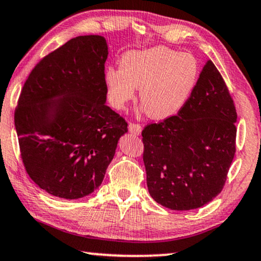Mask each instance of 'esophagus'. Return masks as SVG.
Wrapping results in <instances>:
<instances>
[{
    "label": "esophagus",
    "mask_w": 261,
    "mask_h": 261,
    "mask_svg": "<svg viewBox=\"0 0 261 261\" xmlns=\"http://www.w3.org/2000/svg\"><path fill=\"white\" fill-rule=\"evenodd\" d=\"M129 131L134 135H141L142 134V126L138 123H130L129 124Z\"/></svg>",
    "instance_id": "esophagus-1"
}]
</instances>
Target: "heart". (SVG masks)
Returning <instances> with one entry per match:
<instances>
[{
	"mask_svg": "<svg viewBox=\"0 0 261 261\" xmlns=\"http://www.w3.org/2000/svg\"><path fill=\"white\" fill-rule=\"evenodd\" d=\"M200 68L191 54L165 46L129 51L120 58V69H108L106 82L110 100L123 108L139 90L143 111L153 119L176 115L196 88Z\"/></svg>",
	"mask_w": 261,
	"mask_h": 261,
	"instance_id": "1",
	"label": "heart"
}]
</instances>
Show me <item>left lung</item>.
I'll use <instances>...</instances> for the list:
<instances>
[{
    "mask_svg": "<svg viewBox=\"0 0 261 261\" xmlns=\"http://www.w3.org/2000/svg\"><path fill=\"white\" fill-rule=\"evenodd\" d=\"M236 122L230 91L208 60L178 115L142 131L151 197L176 211L201 207L217 197L236 153Z\"/></svg>",
    "mask_w": 261,
    "mask_h": 261,
    "instance_id": "1",
    "label": "left lung"
}]
</instances>
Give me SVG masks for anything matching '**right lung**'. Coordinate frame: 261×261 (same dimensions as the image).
Listing matches in <instances>:
<instances>
[{
	"label": "right lung",
	"mask_w": 261,
	"mask_h": 261,
	"mask_svg": "<svg viewBox=\"0 0 261 261\" xmlns=\"http://www.w3.org/2000/svg\"><path fill=\"white\" fill-rule=\"evenodd\" d=\"M103 36L71 38L42 58L23 85L15 127L27 173L38 188L64 199L95 191L127 132L106 106Z\"/></svg>",
	"instance_id": "obj_1"
}]
</instances>
